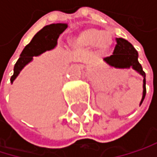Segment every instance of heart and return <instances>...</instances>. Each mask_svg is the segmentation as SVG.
<instances>
[{"label": "heart", "instance_id": "b5f03b06", "mask_svg": "<svg viewBox=\"0 0 157 157\" xmlns=\"http://www.w3.org/2000/svg\"><path fill=\"white\" fill-rule=\"evenodd\" d=\"M71 43L76 49H88L97 46L100 51L104 52L110 47L111 38L104 30L86 28L72 38Z\"/></svg>", "mask_w": 157, "mask_h": 157}]
</instances>
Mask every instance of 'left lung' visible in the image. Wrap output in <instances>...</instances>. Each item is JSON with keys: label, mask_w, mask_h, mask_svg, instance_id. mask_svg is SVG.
Wrapping results in <instances>:
<instances>
[{"label": "left lung", "mask_w": 157, "mask_h": 157, "mask_svg": "<svg viewBox=\"0 0 157 157\" xmlns=\"http://www.w3.org/2000/svg\"><path fill=\"white\" fill-rule=\"evenodd\" d=\"M116 42L117 44L115 46V49H114L113 55L105 57L104 60L108 65H110L111 67H115L119 69L132 67L134 70L138 71L143 76V96L140 101L141 105L146 95V74L142 70L141 65L138 62V53L128 40L121 37H116Z\"/></svg>", "instance_id": "1"}]
</instances>
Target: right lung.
I'll use <instances>...</instances> for the list:
<instances>
[{
    "label": "right lung",
    "mask_w": 157,
    "mask_h": 157,
    "mask_svg": "<svg viewBox=\"0 0 157 157\" xmlns=\"http://www.w3.org/2000/svg\"><path fill=\"white\" fill-rule=\"evenodd\" d=\"M67 29V24L53 23L42 28L33 37L31 42L25 46L21 53V57L17 59L14 67V73L11 76V83L19 75L23 67L33 59V56H38L47 50L55 48L59 36Z\"/></svg>",
    "instance_id": "obj_1"
}]
</instances>
